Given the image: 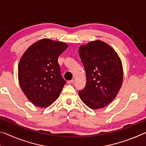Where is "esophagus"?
<instances>
[{
  "label": "esophagus",
  "instance_id": "34e87169",
  "mask_svg": "<svg viewBox=\"0 0 146 146\" xmlns=\"http://www.w3.org/2000/svg\"><path fill=\"white\" fill-rule=\"evenodd\" d=\"M73 82H74V80H68V84H73Z\"/></svg>",
  "mask_w": 146,
  "mask_h": 146
}]
</instances>
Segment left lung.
Returning <instances> with one entry per match:
<instances>
[{"label": "left lung", "mask_w": 146, "mask_h": 146, "mask_svg": "<svg viewBox=\"0 0 146 146\" xmlns=\"http://www.w3.org/2000/svg\"><path fill=\"white\" fill-rule=\"evenodd\" d=\"M85 69V88L78 91L80 99L93 110L111 102L123 81L122 62L111 47L101 40L90 42L78 49Z\"/></svg>", "instance_id": "left-lung-1"}]
</instances>
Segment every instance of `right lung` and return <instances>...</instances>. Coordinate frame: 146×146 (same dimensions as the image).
<instances>
[{
	"instance_id": "obj_1",
	"label": "right lung",
	"mask_w": 146,
	"mask_h": 146,
	"mask_svg": "<svg viewBox=\"0 0 146 146\" xmlns=\"http://www.w3.org/2000/svg\"><path fill=\"white\" fill-rule=\"evenodd\" d=\"M68 48L61 42L44 38L24 52L18 67L20 86L28 99L40 108L50 106L58 98L66 80L58 58Z\"/></svg>"
}]
</instances>
